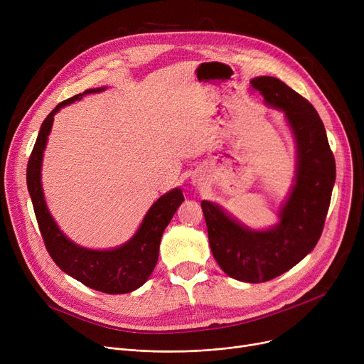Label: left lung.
<instances>
[{
  "instance_id": "obj_1",
  "label": "left lung",
  "mask_w": 364,
  "mask_h": 364,
  "mask_svg": "<svg viewBox=\"0 0 364 364\" xmlns=\"http://www.w3.org/2000/svg\"><path fill=\"white\" fill-rule=\"evenodd\" d=\"M264 102L284 112L296 143V176L280 221L267 230H251L217 203L202 200L211 251L230 277L261 283L296 265L317 245L336 177L326 129L313 105L273 76L251 81Z\"/></svg>"
}]
</instances>
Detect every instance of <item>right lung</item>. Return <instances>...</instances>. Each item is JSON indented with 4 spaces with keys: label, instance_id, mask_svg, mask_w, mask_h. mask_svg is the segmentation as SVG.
Segmentation results:
<instances>
[{
    "label": "right lung",
    "instance_id": "obj_1",
    "mask_svg": "<svg viewBox=\"0 0 364 364\" xmlns=\"http://www.w3.org/2000/svg\"><path fill=\"white\" fill-rule=\"evenodd\" d=\"M105 88L87 90L82 94L57 105L44 119L29 156L26 183L35 217L46 247L57 267L85 286L105 294H128L139 289L150 277L158 262L164 230L183 203L181 188H172L150 206L137 233L127 243L109 251L87 250L68 239L53 220L43 192L41 165L54 114L62 107L81 100L85 94L100 92Z\"/></svg>",
    "mask_w": 364,
    "mask_h": 364
}]
</instances>
